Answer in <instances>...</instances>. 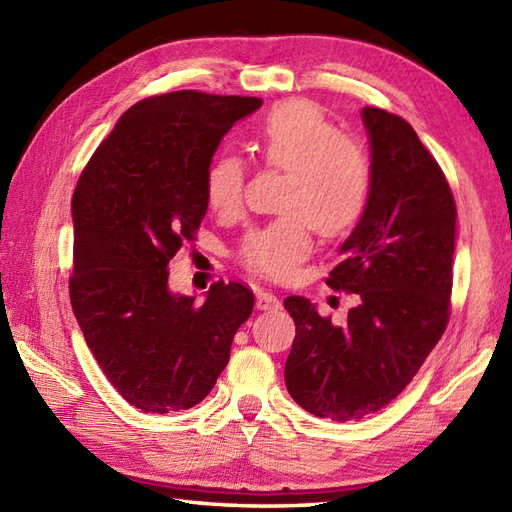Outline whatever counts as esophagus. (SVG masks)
Returning a JSON list of instances; mask_svg holds the SVG:
<instances>
[{
    "label": "esophagus",
    "instance_id": "34e87169",
    "mask_svg": "<svg viewBox=\"0 0 512 512\" xmlns=\"http://www.w3.org/2000/svg\"><path fill=\"white\" fill-rule=\"evenodd\" d=\"M281 301L273 295V292H257V310H279Z\"/></svg>",
    "mask_w": 512,
    "mask_h": 512
}]
</instances>
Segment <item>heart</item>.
<instances>
[{
  "mask_svg": "<svg viewBox=\"0 0 512 512\" xmlns=\"http://www.w3.org/2000/svg\"><path fill=\"white\" fill-rule=\"evenodd\" d=\"M250 143L268 165L286 171L277 202L284 211L250 228L239 259L257 275L288 279L312 253L314 226L323 235H341L361 220L372 193V169L365 149L339 134L308 101L275 105ZM242 187L244 165L237 156L215 158L206 169L204 195L213 211L233 213Z\"/></svg>",
  "mask_w": 512,
  "mask_h": 512,
  "instance_id": "1",
  "label": "heart"
}]
</instances>
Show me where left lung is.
<instances>
[{"mask_svg": "<svg viewBox=\"0 0 512 512\" xmlns=\"http://www.w3.org/2000/svg\"><path fill=\"white\" fill-rule=\"evenodd\" d=\"M372 193L341 244L328 286L358 295L345 325L323 319L306 297L284 301L297 336L286 387L317 418L358 420L389 405L449 321L453 286V193L413 127L363 107Z\"/></svg>", "mask_w": 512, "mask_h": 512, "instance_id": "8db88e82", "label": "left lung"}]
</instances>
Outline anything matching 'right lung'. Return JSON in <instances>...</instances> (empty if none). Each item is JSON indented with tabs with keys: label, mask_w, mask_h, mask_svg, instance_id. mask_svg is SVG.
<instances>
[{
	"label": "right lung",
	"mask_w": 512,
	"mask_h": 512,
	"mask_svg": "<svg viewBox=\"0 0 512 512\" xmlns=\"http://www.w3.org/2000/svg\"><path fill=\"white\" fill-rule=\"evenodd\" d=\"M255 96H151L118 118L72 198L70 301L90 352L129 405L169 413L209 396L255 306L213 284L202 303L169 288V262L209 209L204 176Z\"/></svg>",
	"instance_id": "right-lung-1"
}]
</instances>
